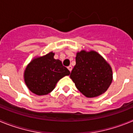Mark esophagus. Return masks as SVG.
<instances>
[{
  "label": "esophagus",
  "mask_w": 133,
  "mask_h": 133,
  "mask_svg": "<svg viewBox=\"0 0 133 133\" xmlns=\"http://www.w3.org/2000/svg\"><path fill=\"white\" fill-rule=\"evenodd\" d=\"M68 69H69V70H70V72H71V70H72V66H68Z\"/></svg>",
  "instance_id": "esophagus-1"
}]
</instances>
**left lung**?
Instances as JSON below:
<instances>
[{
	"label": "left lung",
	"instance_id": "obj_1",
	"mask_svg": "<svg viewBox=\"0 0 133 133\" xmlns=\"http://www.w3.org/2000/svg\"><path fill=\"white\" fill-rule=\"evenodd\" d=\"M76 87L89 98L106 92L112 81V69L101 55L94 50L77 53L76 64L70 75Z\"/></svg>",
	"mask_w": 133,
	"mask_h": 133
}]
</instances>
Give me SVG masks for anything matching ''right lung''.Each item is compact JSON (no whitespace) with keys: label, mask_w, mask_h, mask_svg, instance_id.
I'll list each match as a JSON object with an SVG mask.
<instances>
[{"label":"right lung","mask_w":133,"mask_h":133,"mask_svg":"<svg viewBox=\"0 0 133 133\" xmlns=\"http://www.w3.org/2000/svg\"><path fill=\"white\" fill-rule=\"evenodd\" d=\"M55 53L34 58L26 67L24 82L27 87L34 94L46 95L55 88L58 81L70 74L58 59L54 58Z\"/></svg>","instance_id":"add662e5"}]
</instances>
